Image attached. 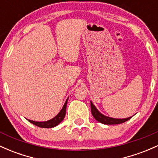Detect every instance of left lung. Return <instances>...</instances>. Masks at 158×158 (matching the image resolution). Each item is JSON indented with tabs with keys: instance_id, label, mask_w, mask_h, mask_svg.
<instances>
[{
	"instance_id": "1",
	"label": "left lung",
	"mask_w": 158,
	"mask_h": 158,
	"mask_svg": "<svg viewBox=\"0 0 158 158\" xmlns=\"http://www.w3.org/2000/svg\"><path fill=\"white\" fill-rule=\"evenodd\" d=\"M91 113H92V115L94 116L95 119L97 121H99V122L102 123V124H121V123H124L125 121H127L128 120L131 118L133 117H129L127 118H110L108 117V116H106L104 115H103L102 113H100L99 112L98 109L96 108L94 105L93 104L92 102L91 101Z\"/></svg>"
}]
</instances>
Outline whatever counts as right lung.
I'll return each mask as SVG.
<instances>
[{
    "instance_id": "add662e5",
    "label": "right lung",
    "mask_w": 158,
    "mask_h": 158,
    "mask_svg": "<svg viewBox=\"0 0 158 158\" xmlns=\"http://www.w3.org/2000/svg\"><path fill=\"white\" fill-rule=\"evenodd\" d=\"M67 100H68V98H67V100H66L65 103L64 104L61 110L59 112V113L55 116V117H54L53 118L50 119V120L46 121H35L28 120V119H27V121L39 127L51 128V127H55V126H57L58 124H59L60 123L64 120V118L65 115H66V108H67Z\"/></svg>"
}]
</instances>
